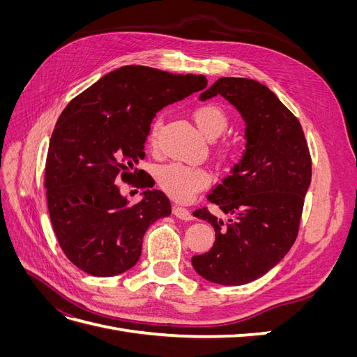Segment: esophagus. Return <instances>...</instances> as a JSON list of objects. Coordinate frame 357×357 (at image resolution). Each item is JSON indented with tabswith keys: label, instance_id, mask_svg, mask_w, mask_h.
<instances>
[{
	"label": "esophagus",
	"instance_id": "obj_1",
	"mask_svg": "<svg viewBox=\"0 0 357 357\" xmlns=\"http://www.w3.org/2000/svg\"><path fill=\"white\" fill-rule=\"evenodd\" d=\"M172 213H174L176 218H178L181 220H192L193 219L192 213L188 208H185V207H180V205H174V208H172Z\"/></svg>",
	"mask_w": 357,
	"mask_h": 357
}]
</instances>
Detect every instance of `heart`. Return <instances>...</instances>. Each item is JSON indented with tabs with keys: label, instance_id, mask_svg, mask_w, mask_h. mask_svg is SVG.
<instances>
[{
	"label": "heart",
	"instance_id": "heart-1",
	"mask_svg": "<svg viewBox=\"0 0 357 357\" xmlns=\"http://www.w3.org/2000/svg\"><path fill=\"white\" fill-rule=\"evenodd\" d=\"M193 121H195L199 131L210 139L218 138L228 126V114L218 104H202L193 112ZM160 119H156L150 131V138L155 139L160 129ZM232 144H223L220 153L223 156L234 155ZM158 183L171 198L186 202L193 198L197 190L207 186L210 183V174L205 169L192 168L181 164H168L160 167L158 171Z\"/></svg>",
	"mask_w": 357,
	"mask_h": 357
}]
</instances>
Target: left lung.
<instances>
[{
  "instance_id": "1",
  "label": "left lung",
  "mask_w": 357,
  "mask_h": 357,
  "mask_svg": "<svg viewBox=\"0 0 357 357\" xmlns=\"http://www.w3.org/2000/svg\"><path fill=\"white\" fill-rule=\"evenodd\" d=\"M223 96L244 121L245 147L231 174L208 199L228 220L199 208L193 215L211 223L215 241L192 257L195 271L211 283L240 286L262 277L294 245L311 183V158L298 119L265 84L222 77L199 95Z\"/></svg>"
}]
</instances>
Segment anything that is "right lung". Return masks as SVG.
<instances>
[{
    "label": "right lung",
    "instance_id": "obj_1",
    "mask_svg": "<svg viewBox=\"0 0 357 357\" xmlns=\"http://www.w3.org/2000/svg\"><path fill=\"white\" fill-rule=\"evenodd\" d=\"M207 86L202 74H172L125 66L66 107L53 129L46 160L47 205L53 231L70 261L95 277L131 269L147 228L171 214L164 192L137 169L150 123L164 107ZM139 178L146 190L129 204L115 181Z\"/></svg>",
    "mask_w": 357,
    "mask_h": 357
}]
</instances>
